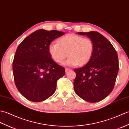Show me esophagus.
Wrapping results in <instances>:
<instances>
[{"mask_svg": "<svg viewBox=\"0 0 129 129\" xmlns=\"http://www.w3.org/2000/svg\"><path fill=\"white\" fill-rule=\"evenodd\" d=\"M71 70L70 69V68H66L65 69V71H66V72H68V71H70Z\"/></svg>", "mask_w": 129, "mask_h": 129, "instance_id": "esophagus-1", "label": "esophagus"}]
</instances>
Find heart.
Returning a JSON list of instances; mask_svg holds the SVG:
<instances>
[{"label":"heart","instance_id":"obj_1","mask_svg":"<svg viewBox=\"0 0 129 129\" xmlns=\"http://www.w3.org/2000/svg\"><path fill=\"white\" fill-rule=\"evenodd\" d=\"M94 51L91 39L76 34H68L60 38L58 42H51L48 52L54 61L61 63L69 56L64 64L70 66H83L90 61Z\"/></svg>","mask_w":129,"mask_h":129}]
</instances>
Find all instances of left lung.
I'll return each mask as SVG.
<instances>
[{
	"instance_id": "8db88e82",
	"label": "left lung",
	"mask_w": 129,
	"mask_h": 129,
	"mask_svg": "<svg viewBox=\"0 0 129 129\" xmlns=\"http://www.w3.org/2000/svg\"><path fill=\"white\" fill-rule=\"evenodd\" d=\"M94 44L93 55L87 63L74 70V89L80 98L89 103L105 99L112 91L119 71L118 56L112 44L96 31L79 32Z\"/></svg>"
}]
</instances>
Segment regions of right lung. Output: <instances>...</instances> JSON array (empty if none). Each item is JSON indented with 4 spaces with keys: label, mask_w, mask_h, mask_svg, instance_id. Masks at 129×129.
Segmentation results:
<instances>
[{
    "label": "right lung",
    "mask_w": 129,
    "mask_h": 129,
    "mask_svg": "<svg viewBox=\"0 0 129 129\" xmlns=\"http://www.w3.org/2000/svg\"><path fill=\"white\" fill-rule=\"evenodd\" d=\"M64 33L38 30L20 44L13 62L14 79L19 92L28 101L40 102L55 92L57 82L65 69L53 61L48 46Z\"/></svg>",
    "instance_id": "1"
}]
</instances>
